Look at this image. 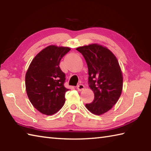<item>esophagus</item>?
Returning <instances> with one entry per match:
<instances>
[{
	"label": "esophagus",
	"instance_id": "34e87169",
	"mask_svg": "<svg viewBox=\"0 0 151 151\" xmlns=\"http://www.w3.org/2000/svg\"><path fill=\"white\" fill-rule=\"evenodd\" d=\"M84 89V86L83 84H79L77 86V89L78 91H82Z\"/></svg>",
	"mask_w": 151,
	"mask_h": 151
}]
</instances>
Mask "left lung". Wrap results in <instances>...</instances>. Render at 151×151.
<instances>
[{
	"label": "left lung",
	"instance_id": "left-lung-1",
	"mask_svg": "<svg viewBox=\"0 0 151 151\" xmlns=\"http://www.w3.org/2000/svg\"><path fill=\"white\" fill-rule=\"evenodd\" d=\"M76 49L87 63L89 86L95 95L93 101L86 107L92 114H103L117 103L123 89V75L117 59L106 47L96 43Z\"/></svg>",
	"mask_w": 151,
	"mask_h": 151
}]
</instances>
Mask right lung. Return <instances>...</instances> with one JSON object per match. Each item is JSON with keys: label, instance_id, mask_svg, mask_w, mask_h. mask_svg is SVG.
I'll return each instance as SVG.
<instances>
[{"label": "right lung", "instance_id": "add662e5", "mask_svg": "<svg viewBox=\"0 0 151 151\" xmlns=\"http://www.w3.org/2000/svg\"><path fill=\"white\" fill-rule=\"evenodd\" d=\"M70 50L50 45L38 53L30 63L25 76L26 91L30 102L41 114L50 115L58 111L69 90L64 86L65 73L60 60Z\"/></svg>", "mask_w": 151, "mask_h": 151}]
</instances>
